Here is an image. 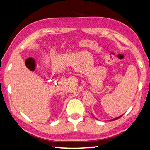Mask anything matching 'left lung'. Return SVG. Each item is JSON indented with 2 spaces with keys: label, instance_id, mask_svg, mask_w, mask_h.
I'll use <instances>...</instances> for the list:
<instances>
[{
  "label": "left lung",
  "instance_id": "1",
  "mask_svg": "<svg viewBox=\"0 0 150 150\" xmlns=\"http://www.w3.org/2000/svg\"><path fill=\"white\" fill-rule=\"evenodd\" d=\"M122 116V115H121V116H119V117H116V118H115V119H111L110 121H114V120H116V119H118L119 118H120V117H121Z\"/></svg>",
  "mask_w": 150,
  "mask_h": 150
}]
</instances>
